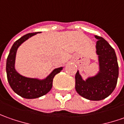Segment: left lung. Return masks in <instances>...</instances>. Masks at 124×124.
Instances as JSON below:
<instances>
[{
    "label": "left lung",
    "mask_w": 124,
    "mask_h": 124,
    "mask_svg": "<svg viewBox=\"0 0 124 124\" xmlns=\"http://www.w3.org/2000/svg\"><path fill=\"white\" fill-rule=\"evenodd\" d=\"M97 54L100 71L95 77L84 81L78 70L75 74V90L89 100L99 101L108 97L115 88L119 75L117 59L113 47L103 38L95 36Z\"/></svg>",
    "instance_id": "obj_1"
}]
</instances>
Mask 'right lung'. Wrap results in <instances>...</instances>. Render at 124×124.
Wrapping results in <instances>:
<instances>
[{
    "label": "right lung",
    "mask_w": 124,
    "mask_h": 124,
    "mask_svg": "<svg viewBox=\"0 0 124 124\" xmlns=\"http://www.w3.org/2000/svg\"><path fill=\"white\" fill-rule=\"evenodd\" d=\"M36 33L37 32L27 33L16 41L10 49L7 59L6 71L9 84L16 94L26 99L38 98L45 95L50 91L53 86V79L55 75L62 70V67L55 69L46 79L43 80L25 78L16 71L14 63L16 51L18 46L29 38Z\"/></svg>",
    "instance_id": "1"
}]
</instances>
